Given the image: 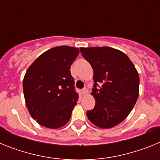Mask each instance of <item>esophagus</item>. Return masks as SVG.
<instances>
[{"label": "esophagus", "mask_w": 160, "mask_h": 160, "mask_svg": "<svg viewBox=\"0 0 160 160\" xmlns=\"http://www.w3.org/2000/svg\"><path fill=\"white\" fill-rule=\"evenodd\" d=\"M82 93L83 95H87V94H88V89L86 87V88L82 89Z\"/></svg>", "instance_id": "esophagus-1"}]
</instances>
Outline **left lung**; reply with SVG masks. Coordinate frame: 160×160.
<instances>
[{"instance_id":"obj_1","label":"left lung","mask_w":160,"mask_h":160,"mask_svg":"<svg viewBox=\"0 0 160 160\" xmlns=\"http://www.w3.org/2000/svg\"><path fill=\"white\" fill-rule=\"evenodd\" d=\"M94 70L91 94L95 106L87 112L88 119L102 129L114 128L132 111L139 92V77L131 59L111 47L80 48Z\"/></svg>"}]
</instances>
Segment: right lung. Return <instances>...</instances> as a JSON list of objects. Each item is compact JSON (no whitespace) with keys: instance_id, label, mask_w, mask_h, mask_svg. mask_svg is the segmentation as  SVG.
I'll use <instances>...</instances> for the list:
<instances>
[{"instance_id":"1","label":"right lung","mask_w":160,"mask_h":160,"mask_svg":"<svg viewBox=\"0 0 160 160\" xmlns=\"http://www.w3.org/2000/svg\"><path fill=\"white\" fill-rule=\"evenodd\" d=\"M78 53V48L53 47L42 53L25 73V104L32 118L45 128L58 129L70 119L78 99L70 66Z\"/></svg>"}]
</instances>
